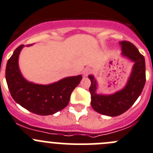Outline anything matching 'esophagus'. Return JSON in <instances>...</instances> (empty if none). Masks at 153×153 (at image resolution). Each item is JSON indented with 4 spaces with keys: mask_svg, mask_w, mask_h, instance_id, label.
I'll list each match as a JSON object with an SVG mask.
<instances>
[{
    "mask_svg": "<svg viewBox=\"0 0 153 153\" xmlns=\"http://www.w3.org/2000/svg\"><path fill=\"white\" fill-rule=\"evenodd\" d=\"M91 68H85V69H84V71H83V75L85 77H87L88 75H89L90 73H91Z\"/></svg>",
    "mask_w": 153,
    "mask_h": 153,
    "instance_id": "34e87169",
    "label": "esophagus"
}]
</instances>
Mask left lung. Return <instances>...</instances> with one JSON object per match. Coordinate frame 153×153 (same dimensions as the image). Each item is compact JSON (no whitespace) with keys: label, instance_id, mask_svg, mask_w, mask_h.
Wrapping results in <instances>:
<instances>
[{"label":"left lung","instance_id":"obj_1","mask_svg":"<svg viewBox=\"0 0 153 153\" xmlns=\"http://www.w3.org/2000/svg\"><path fill=\"white\" fill-rule=\"evenodd\" d=\"M122 56L134 62L131 75L122 89L112 94H97L98 83L93 75H88L91 85V106L98 113L107 116H118L126 112L134 103L142 93L146 83V65L144 56L129 41L119 42Z\"/></svg>","mask_w":153,"mask_h":153}]
</instances>
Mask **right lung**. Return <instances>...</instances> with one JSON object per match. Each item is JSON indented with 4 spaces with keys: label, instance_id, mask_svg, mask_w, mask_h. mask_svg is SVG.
<instances>
[{
    "label": "right lung",
    "instance_id": "add662e5",
    "mask_svg": "<svg viewBox=\"0 0 153 153\" xmlns=\"http://www.w3.org/2000/svg\"><path fill=\"white\" fill-rule=\"evenodd\" d=\"M24 47L20 45L14 51L6 66V81L11 96L32 113L53 115L67 106L71 94L79 85L82 75L65 77L49 85L30 82L24 78L19 66V56Z\"/></svg>",
    "mask_w": 153,
    "mask_h": 153
}]
</instances>
